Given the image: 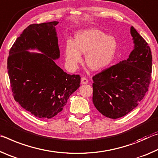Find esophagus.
<instances>
[{"instance_id": "obj_1", "label": "esophagus", "mask_w": 158, "mask_h": 158, "mask_svg": "<svg viewBox=\"0 0 158 158\" xmlns=\"http://www.w3.org/2000/svg\"><path fill=\"white\" fill-rule=\"evenodd\" d=\"M81 83L82 85H86L88 83V80L87 78H85V77H82L81 78Z\"/></svg>"}]
</instances>
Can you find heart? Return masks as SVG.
Wrapping results in <instances>:
<instances>
[{
    "label": "heart",
    "mask_w": 158,
    "mask_h": 158,
    "mask_svg": "<svg viewBox=\"0 0 158 158\" xmlns=\"http://www.w3.org/2000/svg\"><path fill=\"white\" fill-rule=\"evenodd\" d=\"M118 50L117 39L96 28L77 31L75 40H68L64 48L67 67L75 70L82 61V54H86L85 62L93 71H100L114 61Z\"/></svg>",
    "instance_id": "1"
}]
</instances>
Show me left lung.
I'll use <instances>...</instances> for the list:
<instances>
[{
    "instance_id": "8db88e82",
    "label": "left lung",
    "mask_w": 158,
    "mask_h": 158,
    "mask_svg": "<svg viewBox=\"0 0 158 158\" xmlns=\"http://www.w3.org/2000/svg\"><path fill=\"white\" fill-rule=\"evenodd\" d=\"M134 44L126 60L93 77L92 102L106 117H123L137 106L148 91L152 72L151 48L133 27Z\"/></svg>"
}]
</instances>
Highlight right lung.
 <instances>
[{"label":"right lung","instance_id":"1","mask_svg":"<svg viewBox=\"0 0 158 158\" xmlns=\"http://www.w3.org/2000/svg\"><path fill=\"white\" fill-rule=\"evenodd\" d=\"M58 24L28 26L17 38L7 59L15 100L41 119H50L60 113L81 83L79 75L66 73L55 63L60 57L55 28Z\"/></svg>","mask_w":158,"mask_h":158}]
</instances>
